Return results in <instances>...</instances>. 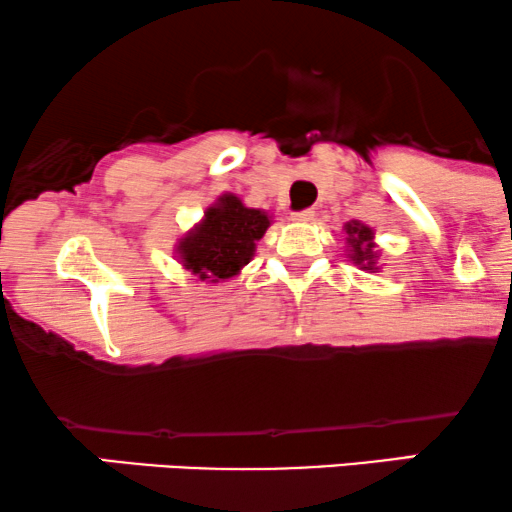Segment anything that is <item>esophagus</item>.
Here are the masks:
<instances>
[{"instance_id":"1","label":"esophagus","mask_w":512,"mask_h":512,"mask_svg":"<svg viewBox=\"0 0 512 512\" xmlns=\"http://www.w3.org/2000/svg\"><path fill=\"white\" fill-rule=\"evenodd\" d=\"M314 215H317V212H314L312 208H304V210L292 212V220H295V222H309V220H314Z\"/></svg>"}]
</instances>
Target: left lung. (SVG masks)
<instances>
[{"mask_svg":"<svg viewBox=\"0 0 512 512\" xmlns=\"http://www.w3.org/2000/svg\"><path fill=\"white\" fill-rule=\"evenodd\" d=\"M348 234H350V246H353V254H350V258L365 268L375 266L377 256L375 251H372V229L355 222V225H348Z\"/></svg>","mask_w":512,"mask_h":512,"instance_id":"left-lung-1","label":"left lung"}]
</instances>
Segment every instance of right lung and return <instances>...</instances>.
<instances>
[{"mask_svg": "<svg viewBox=\"0 0 512 512\" xmlns=\"http://www.w3.org/2000/svg\"><path fill=\"white\" fill-rule=\"evenodd\" d=\"M268 225L266 212L244 208L234 195H222L215 208L205 212L203 225L179 244L183 266L200 280L232 278L251 261Z\"/></svg>", "mask_w": 512, "mask_h": 512, "instance_id": "obj_1", "label": "right lung"}]
</instances>
